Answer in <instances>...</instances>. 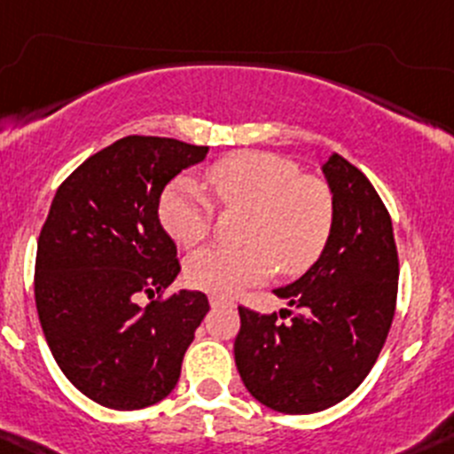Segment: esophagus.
I'll return each mask as SVG.
<instances>
[{
    "label": "esophagus",
    "instance_id": "esophagus-1",
    "mask_svg": "<svg viewBox=\"0 0 454 454\" xmlns=\"http://www.w3.org/2000/svg\"><path fill=\"white\" fill-rule=\"evenodd\" d=\"M209 303H212V306H233V303L227 301L225 297H218V295L209 297Z\"/></svg>",
    "mask_w": 454,
    "mask_h": 454
}]
</instances>
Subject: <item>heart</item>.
Listing matches in <instances>:
<instances>
[{
    "label": "heart",
    "instance_id": "heart-1",
    "mask_svg": "<svg viewBox=\"0 0 454 454\" xmlns=\"http://www.w3.org/2000/svg\"><path fill=\"white\" fill-rule=\"evenodd\" d=\"M218 205L245 209V247H205L185 262L196 288L231 295L258 284L278 269L299 275L328 247L334 229V192L324 179L303 175L291 159L270 153H233L207 170ZM159 221L181 247H194L212 229L216 205L192 176H179L163 190Z\"/></svg>",
    "mask_w": 454,
    "mask_h": 454
}]
</instances>
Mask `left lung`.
Returning <instances> with one entry per match:
<instances>
[{"label":"left lung","mask_w":454,"mask_h":454,"mask_svg":"<svg viewBox=\"0 0 454 454\" xmlns=\"http://www.w3.org/2000/svg\"><path fill=\"white\" fill-rule=\"evenodd\" d=\"M334 192V229L321 258L275 295L291 310L258 315L240 306L233 343L255 400L308 415L345 400L372 372L395 315L400 262L385 203L340 155L324 163Z\"/></svg>","instance_id":"obj_1"}]
</instances>
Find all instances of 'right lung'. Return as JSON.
Returning <instances> with one entry per match:
<instances>
[{
  "instance_id": "1",
  "label": "right lung",
  "mask_w": 454,
  "mask_h": 454,
  "mask_svg": "<svg viewBox=\"0 0 454 454\" xmlns=\"http://www.w3.org/2000/svg\"><path fill=\"white\" fill-rule=\"evenodd\" d=\"M205 155L207 146L170 137L118 139L59 185L41 227L35 301L45 340L67 380L106 409L166 398L209 310L200 291L161 297L181 264L157 216L168 181Z\"/></svg>"
}]
</instances>
